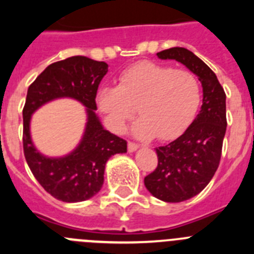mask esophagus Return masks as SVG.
I'll return each mask as SVG.
<instances>
[{
    "instance_id": "1",
    "label": "esophagus",
    "mask_w": 254,
    "mask_h": 254,
    "mask_svg": "<svg viewBox=\"0 0 254 254\" xmlns=\"http://www.w3.org/2000/svg\"><path fill=\"white\" fill-rule=\"evenodd\" d=\"M138 145L137 143H134V142H128V151L129 152H133V151H136V150L138 149Z\"/></svg>"
}]
</instances>
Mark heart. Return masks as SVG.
Returning a JSON list of instances; mask_svg holds the SVG:
<instances>
[{"mask_svg": "<svg viewBox=\"0 0 254 254\" xmlns=\"http://www.w3.org/2000/svg\"><path fill=\"white\" fill-rule=\"evenodd\" d=\"M96 107L117 133L140 114L132 126L137 138L172 140L193 122L201 104V85L196 75L154 62H141L120 76L118 86L98 90Z\"/></svg>", "mask_w": 254, "mask_h": 254, "instance_id": "1", "label": "heart"}]
</instances>
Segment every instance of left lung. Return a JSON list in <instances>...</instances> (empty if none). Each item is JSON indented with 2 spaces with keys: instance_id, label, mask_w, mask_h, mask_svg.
Returning <instances> with one entry per match:
<instances>
[{
  "instance_id": "1",
  "label": "left lung",
  "mask_w": 254,
  "mask_h": 254,
  "mask_svg": "<svg viewBox=\"0 0 254 254\" xmlns=\"http://www.w3.org/2000/svg\"><path fill=\"white\" fill-rule=\"evenodd\" d=\"M156 56L185 64L202 85L199 113L177 140L156 149L158 167L143 179L152 196L176 203L197 196L219 167L226 131V95L214 71L193 52L174 47Z\"/></svg>"
}]
</instances>
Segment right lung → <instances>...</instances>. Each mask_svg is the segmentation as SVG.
Returning a JSON list of instances; mask_svg holds the SVG:
<instances>
[{"label": "right lung", "mask_w": 254, "mask_h": 254, "mask_svg": "<svg viewBox=\"0 0 254 254\" xmlns=\"http://www.w3.org/2000/svg\"><path fill=\"white\" fill-rule=\"evenodd\" d=\"M107 72L105 62L75 56L49 64L28 89L22 111L26 163L39 185L64 202H81L95 196L104 183L107 161L113 155L127 152L126 140L105 129L95 113L96 91ZM57 99H73L84 105L87 123L72 152L47 157L32 142L30 122L39 107Z\"/></svg>", "instance_id": "obj_1"}]
</instances>
